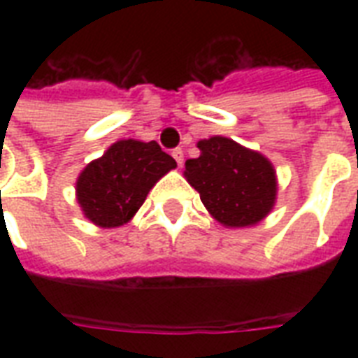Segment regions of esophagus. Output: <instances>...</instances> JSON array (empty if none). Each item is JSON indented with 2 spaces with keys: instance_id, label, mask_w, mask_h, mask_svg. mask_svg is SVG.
<instances>
[{
  "instance_id": "esophagus-1",
  "label": "esophagus",
  "mask_w": 358,
  "mask_h": 358,
  "mask_svg": "<svg viewBox=\"0 0 358 358\" xmlns=\"http://www.w3.org/2000/svg\"><path fill=\"white\" fill-rule=\"evenodd\" d=\"M173 157L176 159V163H178V167H182V163H184V150H182V148H174Z\"/></svg>"
}]
</instances>
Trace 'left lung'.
I'll return each instance as SVG.
<instances>
[{
	"label": "left lung",
	"instance_id": "left-lung-1",
	"mask_svg": "<svg viewBox=\"0 0 358 358\" xmlns=\"http://www.w3.org/2000/svg\"><path fill=\"white\" fill-rule=\"evenodd\" d=\"M201 156L185 162L184 176L208 213L227 229L255 227L277 202V171L264 154L213 135L196 143Z\"/></svg>",
	"mask_w": 358,
	"mask_h": 358
}]
</instances>
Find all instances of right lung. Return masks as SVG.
<instances>
[{
    "mask_svg": "<svg viewBox=\"0 0 358 358\" xmlns=\"http://www.w3.org/2000/svg\"><path fill=\"white\" fill-rule=\"evenodd\" d=\"M174 167L156 141L120 139L87 163L76 180V201L92 224L117 229L134 219L148 191Z\"/></svg>",
    "mask_w": 358,
    "mask_h": 358,
    "instance_id": "1",
    "label": "right lung"
}]
</instances>
